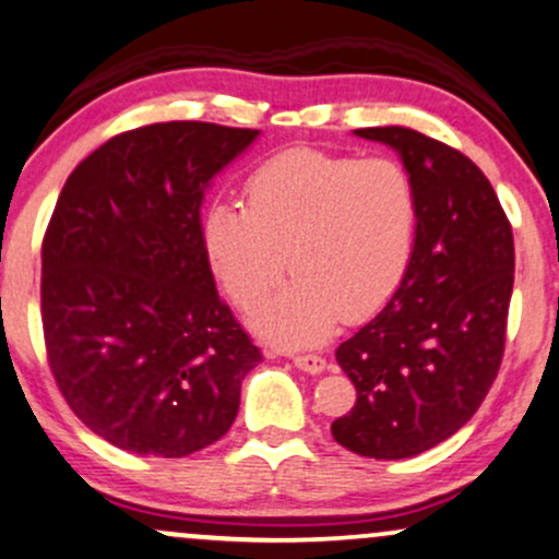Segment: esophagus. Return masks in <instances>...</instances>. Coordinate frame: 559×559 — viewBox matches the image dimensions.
<instances>
[{
    "instance_id": "esophagus-1",
    "label": "esophagus",
    "mask_w": 559,
    "mask_h": 559,
    "mask_svg": "<svg viewBox=\"0 0 559 559\" xmlns=\"http://www.w3.org/2000/svg\"><path fill=\"white\" fill-rule=\"evenodd\" d=\"M294 365H297L299 369H305V372H312L318 374L325 369V356L320 354H294Z\"/></svg>"
}]
</instances>
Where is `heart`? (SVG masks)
I'll return each instance as SVG.
<instances>
[{
	"label": "heart",
	"instance_id": "b5f03b06",
	"mask_svg": "<svg viewBox=\"0 0 559 559\" xmlns=\"http://www.w3.org/2000/svg\"><path fill=\"white\" fill-rule=\"evenodd\" d=\"M241 194L245 207H207L203 245L226 294L247 312L278 288L286 265L297 275L254 318L271 338L312 344L341 318H372L412 267L419 194L395 158L294 147L262 160Z\"/></svg>",
	"mask_w": 559,
	"mask_h": 559
}]
</instances>
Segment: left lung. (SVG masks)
<instances>
[{"label":"left lung","mask_w":559,"mask_h":559,"mask_svg":"<svg viewBox=\"0 0 559 559\" xmlns=\"http://www.w3.org/2000/svg\"><path fill=\"white\" fill-rule=\"evenodd\" d=\"M356 134L401 153L419 194V228L395 297L335 348L356 403L331 432L352 453L399 461L459 432L500 372L513 228L489 179L455 147L408 127Z\"/></svg>","instance_id":"obj_1"}]
</instances>
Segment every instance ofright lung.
<instances>
[{"label": "right lung", "instance_id": "right-lung-1", "mask_svg": "<svg viewBox=\"0 0 559 559\" xmlns=\"http://www.w3.org/2000/svg\"><path fill=\"white\" fill-rule=\"evenodd\" d=\"M258 130L158 122L114 134L64 181L41 245V322L67 406L111 445L185 459L228 432L262 361L218 297L205 185Z\"/></svg>", "mask_w": 559, "mask_h": 559}]
</instances>
